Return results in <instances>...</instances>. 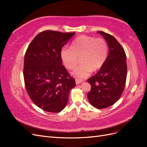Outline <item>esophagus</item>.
Segmentation results:
<instances>
[{
  "instance_id": "34e87169",
  "label": "esophagus",
  "mask_w": 147,
  "mask_h": 147,
  "mask_svg": "<svg viewBox=\"0 0 147 147\" xmlns=\"http://www.w3.org/2000/svg\"><path fill=\"white\" fill-rule=\"evenodd\" d=\"M75 82H76V84H79L82 83L83 82L82 81V80H75Z\"/></svg>"
}]
</instances>
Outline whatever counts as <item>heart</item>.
Instances as JSON below:
<instances>
[{
  "label": "heart",
  "mask_w": 147,
  "mask_h": 147,
  "mask_svg": "<svg viewBox=\"0 0 147 147\" xmlns=\"http://www.w3.org/2000/svg\"><path fill=\"white\" fill-rule=\"evenodd\" d=\"M62 61L67 69H73L76 65L78 57L81 56L82 64L77 66L71 72L78 80L88 77L92 70L100 69L108 56V45L102 38L82 35L72 43V48L64 47L60 53Z\"/></svg>",
  "instance_id": "b5f03b06"
}]
</instances>
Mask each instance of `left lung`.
Here are the masks:
<instances>
[{"mask_svg":"<svg viewBox=\"0 0 147 147\" xmlns=\"http://www.w3.org/2000/svg\"><path fill=\"white\" fill-rule=\"evenodd\" d=\"M97 33L105 38L109 51L99 72L88 79L91 86L88 99L94 107L102 109L112 105L121 97L126 84L127 64L126 53L117 40L102 31Z\"/></svg>","mask_w":147,"mask_h":147,"instance_id":"obj_1","label":"left lung"}]
</instances>
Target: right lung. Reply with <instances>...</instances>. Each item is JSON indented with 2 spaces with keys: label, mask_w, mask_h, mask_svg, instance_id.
<instances>
[{
  "label": "right lung",
  "mask_w": 147,
  "mask_h": 147,
  "mask_svg": "<svg viewBox=\"0 0 147 147\" xmlns=\"http://www.w3.org/2000/svg\"><path fill=\"white\" fill-rule=\"evenodd\" d=\"M75 34L45 30L34 37L26 52L23 75L26 91L34 103L47 112L63 110L75 86L60 56L62 48Z\"/></svg>",
  "instance_id": "1"
}]
</instances>
